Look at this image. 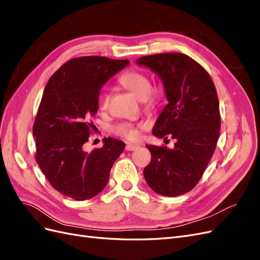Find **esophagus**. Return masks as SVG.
<instances>
[{"label": "esophagus", "mask_w": 260, "mask_h": 260, "mask_svg": "<svg viewBox=\"0 0 260 260\" xmlns=\"http://www.w3.org/2000/svg\"><path fill=\"white\" fill-rule=\"evenodd\" d=\"M138 148H139V145H137V144H127V145H125V151H128V152L137 151Z\"/></svg>", "instance_id": "1"}]
</instances>
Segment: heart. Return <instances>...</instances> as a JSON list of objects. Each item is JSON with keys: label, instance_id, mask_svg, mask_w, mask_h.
<instances>
[{"label": "heart", "instance_id": "heart-1", "mask_svg": "<svg viewBox=\"0 0 260 260\" xmlns=\"http://www.w3.org/2000/svg\"><path fill=\"white\" fill-rule=\"evenodd\" d=\"M119 82L125 89H128L142 101H147L148 103H154L157 100L156 93L152 91L153 83L149 78L140 72H125L119 78ZM109 102V93L106 90H102L99 94L98 103L101 109H106ZM115 132L128 140H137L139 138V128L132 123L122 122L115 127Z\"/></svg>", "mask_w": 260, "mask_h": 260}]
</instances>
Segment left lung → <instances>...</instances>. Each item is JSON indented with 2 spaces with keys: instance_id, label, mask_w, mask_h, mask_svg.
Here are the masks:
<instances>
[{
  "instance_id": "obj_1",
  "label": "left lung",
  "mask_w": 260,
  "mask_h": 260,
  "mask_svg": "<svg viewBox=\"0 0 260 260\" xmlns=\"http://www.w3.org/2000/svg\"><path fill=\"white\" fill-rule=\"evenodd\" d=\"M158 75L168 104L152 133L176 140L174 148L146 145L152 155L144 168L148 186L165 196H178L198 184L215 152L220 131L215 84L199 62L185 54L165 53L137 59Z\"/></svg>"
}]
</instances>
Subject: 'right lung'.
Masks as SVG:
<instances>
[{
  "label": "right lung",
  "mask_w": 260,
  "mask_h": 260,
  "mask_svg": "<svg viewBox=\"0 0 260 260\" xmlns=\"http://www.w3.org/2000/svg\"><path fill=\"white\" fill-rule=\"evenodd\" d=\"M128 59L102 56L70 59L46 84L34 123L36 159L55 190L75 201L94 198L106 186L124 143L105 138L103 147L91 153L90 118L99 111L103 84L129 65Z\"/></svg>",
  "instance_id": "add662e5"
}]
</instances>
